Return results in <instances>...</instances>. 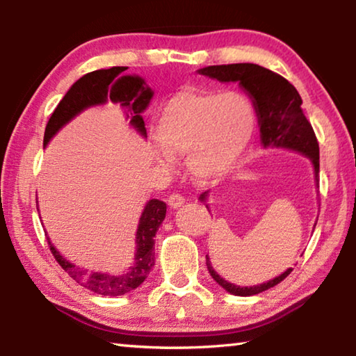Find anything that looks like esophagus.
Listing matches in <instances>:
<instances>
[{
	"instance_id": "obj_1",
	"label": "esophagus",
	"mask_w": 356,
	"mask_h": 356,
	"mask_svg": "<svg viewBox=\"0 0 356 356\" xmlns=\"http://www.w3.org/2000/svg\"><path fill=\"white\" fill-rule=\"evenodd\" d=\"M184 202H185V200L180 193H172V195H170V197H168V206H170L171 209H179Z\"/></svg>"
}]
</instances>
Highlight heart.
I'll return each instance as SVG.
<instances>
[{
  "instance_id": "1",
  "label": "heart",
  "mask_w": 356,
  "mask_h": 356,
  "mask_svg": "<svg viewBox=\"0 0 356 356\" xmlns=\"http://www.w3.org/2000/svg\"><path fill=\"white\" fill-rule=\"evenodd\" d=\"M256 116L238 94L182 91L166 102L154 141L166 165L186 154V170L200 184L215 182L236 166L251 141Z\"/></svg>"
}]
</instances>
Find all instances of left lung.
Listing matches in <instances>:
<instances>
[{
	"mask_svg": "<svg viewBox=\"0 0 356 356\" xmlns=\"http://www.w3.org/2000/svg\"><path fill=\"white\" fill-rule=\"evenodd\" d=\"M201 75H206L215 80L229 83L237 81L240 88L250 95L257 114V122L261 127V143L264 147H282L291 149L308 156L314 165L316 182L318 184V143L312 125L301 110V97L297 89L289 83L284 76L275 72L261 67L257 64L240 63L227 65H209L197 70ZM209 191H204L200 196L201 201H206ZM209 273L218 284L232 295L250 297V295L268 291L270 287L280 284L291 275L292 268H287L276 278L264 284L240 287L227 282L215 272L206 256Z\"/></svg>",
	"mask_w": 356,
	"mask_h": 356,
	"instance_id": "1",
	"label": "left lung"
}]
</instances>
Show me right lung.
<instances>
[{
	"label": "right lung",
	"instance_id": "1",
	"mask_svg": "<svg viewBox=\"0 0 356 356\" xmlns=\"http://www.w3.org/2000/svg\"><path fill=\"white\" fill-rule=\"evenodd\" d=\"M127 67H111L89 72L80 80L72 84V88L59 102L55 111L48 119L44 146H47L53 136L61 130L69 120L89 106L104 105L108 100L113 104H119L125 110V118L130 119V125H134L138 134L146 138V127H144L143 113L146 110L154 91L146 81L138 75H124ZM166 216V204L160 200H150L144 207L140 222L136 229V252L131 267L122 275H108L100 272H88L76 267L67 259L61 256L53 243L48 240L51 254L55 256L58 264L69 273L70 278L80 282L89 291L108 297L129 293L143 284L155 264L154 245L155 234L159 231L161 221Z\"/></svg>",
	"mask_w": 356,
	"mask_h": 356
}]
</instances>
